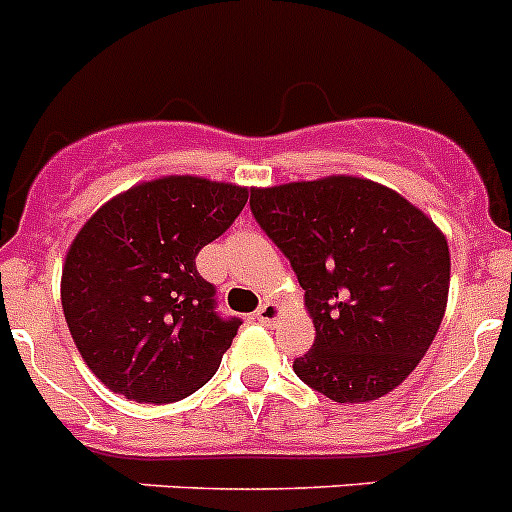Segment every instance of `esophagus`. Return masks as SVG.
Instances as JSON below:
<instances>
[{"mask_svg":"<svg viewBox=\"0 0 512 512\" xmlns=\"http://www.w3.org/2000/svg\"><path fill=\"white\" fill-rule=\"evenodd\" d=\"M281 312H284V309H281L279 304L266 302V304H261L259 312H256V317H259V322H264V325H274V322L281 317Z\"/></svg>","mask_w":512,"mask_h":512,"instance_id":"34e87169","label":"esophagus"}]
</instances>
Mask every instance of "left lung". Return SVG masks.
Masks as SVG:
<instances>
[{"label":"left lung","instance_id":"obj_1","mask_svg":"<svg viewBox=\"0 0 512 512\" xmlns=\"http://www.w3.org/2000/svg\"><path fill=\"white\" fill-rule=\"evenodd\" d=\"M251 213L292 264L312 317L314 345L294 373L337 403L401 386L447 309L452 264L437 223L353 175L253 187Z\"/></svg>","mask_w":512,"mask_h":512}]
</instances>
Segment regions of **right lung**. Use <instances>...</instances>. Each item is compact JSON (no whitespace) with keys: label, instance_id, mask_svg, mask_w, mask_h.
I'll use <instances>...</instances> for the list:
<instances>
[{"label":"right lung","instance_id":"add662e5","mask_svg":"<svg viewBox=\"0 0 512 512\" xmlns=\"http://www.w3.org/2000/svg\"><path fill=\"white\" fill-rule=\"evenodd\" d=\"M248 187L195 175L139 182L103 203L65 253L60 302L98 381L137 403L203 388L241 320L215 314L195 256L231 228Z\"/></svg>","mask_w":512,"mask_h":512}]
</instances>
